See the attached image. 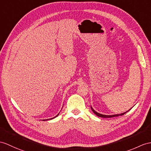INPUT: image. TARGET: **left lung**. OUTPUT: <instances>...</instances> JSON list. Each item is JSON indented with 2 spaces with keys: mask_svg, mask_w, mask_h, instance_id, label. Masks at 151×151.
I'll return each mask as SVG.
<instances>
[{
  "mask_svg": "<svg viewBox=\"0 0 151 151\" xmlns=\"http://www.w3.org/2000/svg\"><path fill=\"white\" fill-rule=\"evenodd\" d=\"M91 109H92V111H93V112L95 114V115H96L97 116H99V117H102V118H111V117H114V116H120V115H124L125 113H126L127 111H126V112H125V113H121V114H118V115H102V114H100V113H97V112H96L95 111V110L91 107Z\"/></svg>",
  "mask_w": 151,
  "mask_h": 151,
  "instance_id": "8db88e82",
  "label": "left lung"
}]
</instances>
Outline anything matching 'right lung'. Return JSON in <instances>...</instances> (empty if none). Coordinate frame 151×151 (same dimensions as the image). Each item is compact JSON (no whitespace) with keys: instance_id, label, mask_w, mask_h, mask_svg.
Returning <instances> with one entry per match:
<instances>
[{"instance_id":"right-lung-1","label":"right lung","mask_w":151,"mask_h":151,"mask_svg":"<svg viewBox=\"0 0 151 151\" xmlns=\"http://www.w3.org/2000/svg\"><path fill=\"white\" fill-rule=\"evenodd\" d=\"M58 115H59V114H58ZM58 115H57V116H58ZM55 117H56V116H55ZM52 119H54V118H52Z\"/></svg>"}]
</instances>
